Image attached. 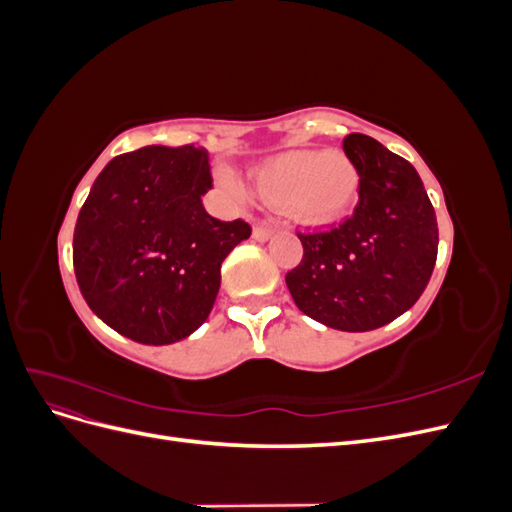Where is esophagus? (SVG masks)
Returning a JSON list of instances; mask_svg holds the SVG:
<instances>
[{
  "label": "esophagus",
  "instance_id": "34e87169",
  "mask_svg": "<svg viewBox=\"0 0 512 512\" xmlns=\"http://www.w3.org/2000/svg\"><path fill=\"white\" fill-rule=\"evenodd\" d=\"M275 228H277V224H256L252 235L256 241H267V239H271Z\"/></svg>",
  "mask_w": 512,
  "mask_h": 512
}]
</instances>
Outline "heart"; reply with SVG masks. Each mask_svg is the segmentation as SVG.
<instances>
[{
    "instance_id": "1",
    "label": "heart",
    "mask_w": 512,
    "mask_h": 512,
    "mask_svg": "<svg viewBox=\"0 0 512 512\" xmlns=\"http://www.w3.org/2000/svg\"><path fill=\"white\" fill-rule=\"evenodd\" d=\"M226 188L239 192L237 179L224 177ZM258 194L273 205H284L301 224H327L342 215L359 188L354 164L337 151H286L254 168Z\"/></svg>"
}]
</instances>
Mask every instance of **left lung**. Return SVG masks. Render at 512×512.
<instances>
[{
    "label": "left lung",
    "instance_id": "8db88e82",
    "mask_svg": "<svg viewBox=\"0 0 512 512\" xmlns=\"http://www.w3.org/2000/svg\"><path fill=\"white\" fill-rule=\"evenodd\" d=\"M344 153L359 173V203L329 230L297 232L303 258L286 273L294 303L337 331H374L418 301L438 256V220L414 166L365 134Z\"/></svg>",
    "mask_w": 512,
    "mask_h": 512
}]
</instances>
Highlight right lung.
Segmentation results:
<instances>
[{
	"label": "right lung",
	"mask_w": 512,
	"mask_h": 512,
	"mask_svg": "<svg viewBox=\"0 0 512 512\" xmlns=\"http://www.w3.org/2000/svg\"><path fill=\"white\" fill-rule=\"evenodd\" d=\"M207 151L151 145L104 166L74 226L81 294L102 322L138 344L192 335L211 312L222 262L252 228L203 207Z\"/></svg>",
	"instance_id": "1"
}]
</instances>
